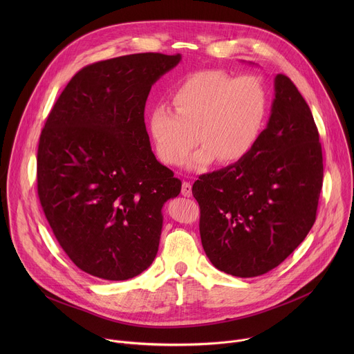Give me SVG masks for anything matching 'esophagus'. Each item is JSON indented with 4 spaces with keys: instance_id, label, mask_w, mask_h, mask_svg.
<instances>
[{
    "instance_id": "obj_1",
    "label": "esophagus",
    "mask_w": 354,
    "mask_h": 354,
    "mask_svg": "<svg viewBox=\"0 0 354 354\" xmlns=\"http://www.w3.org/2000/svg\"><path fill=\"white\" fill-rule=\"evenodd\" d=\"M182 196L185 197H190L192 196V183L190 182H183L182 183V190H180Z\"/></svg>"
}]
</instances>
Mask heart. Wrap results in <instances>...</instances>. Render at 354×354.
I'll return each mask as SVG.
<instances>
[{"label": "heart", "instance_id": "1", "mask_svg": "<svg viewBox=\"0 0 354 354\" xmlns=\"http://www.w3.org/2000/svg\"><path fill=\"white\" fill-rule=\"evenodd\" d=\"M174 111L158 106L149 116V136L157 157L179 167L192 148L201 145L189 161L194 169L216 160L235 164L246 158L261 140L269 113L263 82L254 75L234 77L223 70L189 75L172 93Z\"/></svg>", "mask_w": 354, "mask_h": 354}]
</instances>
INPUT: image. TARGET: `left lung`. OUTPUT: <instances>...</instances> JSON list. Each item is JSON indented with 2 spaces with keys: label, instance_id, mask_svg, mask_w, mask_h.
<instances>
[{
  "label": "left lung",
  "instance_id": "1",
  "mask_svg": "<svg viewBox=\"0 0 354 354\" xmlns=\"http://www.w3.org/2000/svg\"><path fill=\"white\" fill-rule=\"evenodd\" d=\"M324 164L310 106L292 81L277 74L268 127L239 162L198 176L200 238L210 262L236 277L277 268L317 218Z\"/></svg>",
  "mask_w": 354,
  "mask_h": 354
}]
</instances>
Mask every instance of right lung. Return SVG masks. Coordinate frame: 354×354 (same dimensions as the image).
<instances>
[{"label": "right lung", "mask_w": 354, "mask_h": 354, "mask_svg": "<svg viewBox=\"0 0 354 354\" xmlns=\"http://www.w3.org/2000/svg\"><path fill=\"white\" fill-rule=\"evenodd\" d=\"M180 55L138 53L80 70L39 138L37 194L56 239L82 272L127 280L158 252L162 206L182 182L151 151V86Z\"/></svg>", "instance_id": "1"}]
</instances>
